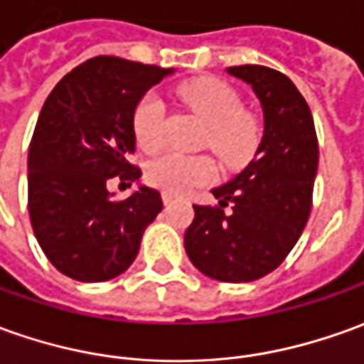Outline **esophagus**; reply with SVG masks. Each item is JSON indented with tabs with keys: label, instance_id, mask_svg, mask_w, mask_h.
Masks as SVG:
<instances>
[{
	"label": "esophagus",
	"instance_id": "1",
	"mask_svg": "<svg viewBox=\"0 0 364 364\" xmlns=\"http://www.w3.org/2000/svg\"><path fill=\"white\" fill-rule=\"evenodd\" d=\"M161 199H163V203H165V205H171L173 199H175V197H173L171 193L165 191V193H163V195H161Z\"/></svg>",
	"mask_w": 364,
	"mask_h": 364
}]
</instances>
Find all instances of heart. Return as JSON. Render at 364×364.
I'll return each instance as SVG.
<instances>
[{
  "mask_svg": "<svg viewBox=\"0 0 364 364\" xmlns=\"http://www.w3.org/2000/svg\"><path fill=\"white\" fill-rule=\"evenodd\" d=\"M205 125L203 143L227 167H241L251 159L259 141L261 125L253 113L241 109L239 93L217 77H199L177 89ZM133 133L141 149L155 153L165 145V105L155 93L141 99L133 111ZM215 177V165L205 155L165 153L147 165L151 185L173 195H183L209 183Z\"/></svg>",
  "mask_w": 364,
  "mask_h": 364,
  "instance_id": "obj_1",
  "label": "heart"
}]
</instances>
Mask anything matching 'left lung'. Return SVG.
<instances>
[{
	"label": "left lung",
	"instance_id": "obj_1",
	"mask_svg": "<svg viewBox=\"0 0 364 364\" xmlns=\"http://www.w3.org/2000/svg\"><path fill=\"white\" fill-rule=\"evenodd\" d=\"M227 73L245 81L259 99L263 137L253 161L211 189L219 207L193 205L185 251L203 275L249 283L275 271L303 233L318 145L311 109L287 75L265 65H237ZM229 202L232 213L225 214Z\"/></svg>",
	"mask_w": 364,
	"mask_h": 364
}]
</instances>
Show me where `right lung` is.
Segmentation results:
<instances>
[{"instance_id":"add662e5","label":"right lung","mask_w":364,"mask_h":364,"mask_svg":"<svg viewBox=\"0 0 364 364\" xmlns=\"http://www.w3.org/2000/svg\"><path fill=\"white\" fill-rule=\"evenodd\" d=\"M175 69L111 55L87 59L59 81L39 113L27 155L29 219L51 265L83 283L125 273L141 237L163 209L161 195L140 183L113 202L107 183L141 179L133 111ZM131 185V183H129Z\"/></svg>"}]
</instances>
